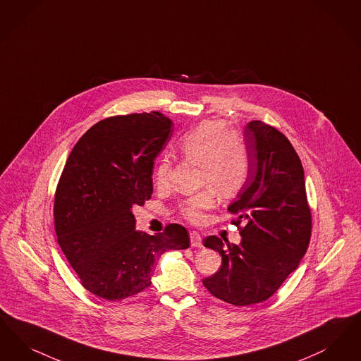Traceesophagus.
Instances as JSON below:
<instances>
[{
    "instance_id": "34e87169",
    "label": "esophagus",
    "mask_w": 361,
    "mask_h": 361,
    "mask_svg": "<svg viewBox=\"0 0 361 361\" xmlns=\"http://www.w3.org/2000/svg\"><path fill=\"white\" fill-rule=\"evenodd\" d=\"M190 243H191V247H202V235L197 232H191L190 233Z\"/></svg>"
}]
</instances>
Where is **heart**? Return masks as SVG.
I'll use <instances>...</instances> for the list:
<instances>
[{"label":"heart","instance_id":"b5f03b06","mask_svg":"<svg viewBox=\"0 0 361 361\" xmlns=\"http://www.w3.org/2000/svg\"><path fill=\"white\" fill-rule=\"evenodd\" d=\"M183 157L201 169L200 183L210 188L194 194L179 204V212L192 224L204 220V212L216 204V194L224 200L235 197L245 186L250 175V157L243 137L235 130H225L220 121H204L178 141ZM169 159L157 164L155 179L159 186L167 183Z\"/></svg>","mask_w":361,"mask_h":361}]
</instances>
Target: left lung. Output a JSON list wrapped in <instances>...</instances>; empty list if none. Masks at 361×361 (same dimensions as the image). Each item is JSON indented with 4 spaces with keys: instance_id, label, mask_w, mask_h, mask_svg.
<instances>
[{
    "instance_id": "8db88e82",
    "label": "left lung",
    "mask_w": 361,
    "mask_h": 361,
    "mask_svg": "<svg viewBox=\"0 0 361 361\" xmlns=\"http://www.w3.org/2000/svg\"><path fill=\"white\" fill-rule=\"evenodd\" d=\"M250 175L228 210L237 214L238 245L217 235L204 240L222 266L204 279L212 295L235 306L267 300L298 268L312 235L305 173L288 139L274 126L251 121L244 128Z\"/></svg>"
}]
</instances>
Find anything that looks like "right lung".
<instances>
[{
	"instance_id": "add662e5",
	"label": "right lung",
	"mask_w": 361,
	"mask_h": 361,
	"mask_svg": "<svg viewBox=\"0 0 361 361\" xmlns=\"http://www.w3.org/2000/svg\"><path fill=\"white\" fill-rule=\"evenodd\" d=\"M160 111L116 116L92 126L63 169L54 204L58 243L82 286L99 298L121 300L151 286L164 252L186 250L188 231H136L132 209L151 198L155 157L173 136Z\"/></svg>"
}]
</instances>
